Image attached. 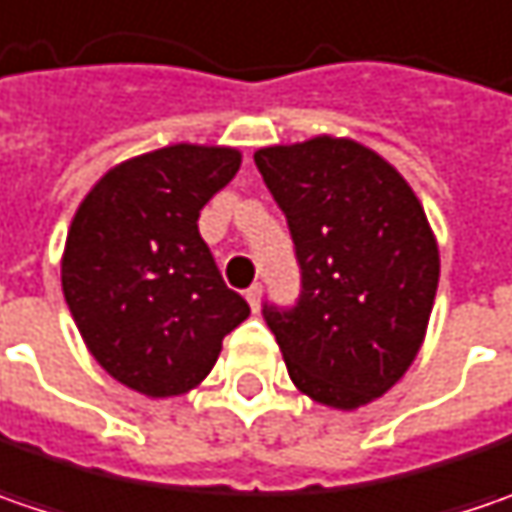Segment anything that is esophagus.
Instances as JSON below:
<instances>
[{
  "instance_id": "1",
  "label": "esophagus",
  "mask_w": 512,
  "mask_h": 512,
  "mask_svg": "<svg viewBox=\"0 0 512 512\" xmlns=\"http://www.w3.org/2000/svg\"><path fill=\"white\" fill-rule=\"evenodd\" d=\"M246 300H249L252 312H257V309H260V300H263V286H260V283L249 286V289H246Z\"/></svg>"
}]
</instances>
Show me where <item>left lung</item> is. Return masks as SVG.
Wrapping results in <instances>:
<instances>
[{
	"mask_svg": "<svg viewBox=\"0 0 512 512\" xmlns=\"http://www.w3.org/2000/svg\"><path fill=\"white\" fill-rule=\"evenodd\" d=\"M289 220L303 292L266 309L292 384L332 410L395 387L424 344L438 289V240L401 171L352 137L257 148Z\"/></svg>",
	"mask_w": 512,
	"mask_h": 512,
	"instance_id": "1",
	"label": "left lung"
}]
</instances>
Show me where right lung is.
I'll return each mask as SVG.
<instances>
[{
    "label": "right lung",
    "mask_w": 512,
    "mask_h": 512,
    "mask_svg": "<svg viewBox=\"0 0 512 512\" xmlns=\"http://www.w3.org/2000/svg\"><path fill=\"white\" fill-rule=\"evenodd\" d=\"M232 145L174 143L108 168L82 197L62 252V295L114 381L148 398L200 387L223 338L249 318L197 232L229 186Z\"/></svg>",
    "instance_id": "add662e5"
}]
</instances>
